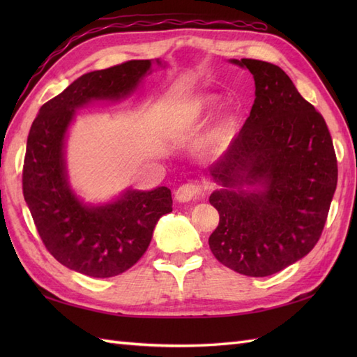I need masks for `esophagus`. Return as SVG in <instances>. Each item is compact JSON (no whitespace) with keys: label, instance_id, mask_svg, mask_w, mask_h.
<instances>
[{"label":"esophagus","instance_id":"obj_1","mask_svg":"<svg viewBox=\"0 0 357 357\" xmlns=\"http://www.w3.org/2000/svg\"><path fill=\"white\" fill-rule=\"evenodd\" d=\"M202 193V185L199 183H185L183 185H179L174 192V196L179 202H188L192 199L199 198Z\"/></svg>","mask_w":357,"mask_h":357}]
</instances>
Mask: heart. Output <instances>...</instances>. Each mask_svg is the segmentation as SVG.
Instances as JSON below:
<instances>
[{"label": "heart", "instance_id": "heart-1", "mask_svg": "<svg viewBox=\"0 0 357 357\" xmlns=\"http://www.w3.org/2000/svg\"><path fill=\"white\" fill-rule=\"evenodd\" d=\"M216 102V98L213 96H206L202 98L199 101V104L196 105V109L192 112V115L188 116V119L192 121H198L204 113L208 112L211 107H213ZM234 130V118L231 115H224L218 119V123L215 124L213 130L210 132L208 136V146L213 150H219L222 149L224 146H227V142L231 139V135Z\"/></svg>", "mask_w": 357, "mask_h": 357}]
</instances>
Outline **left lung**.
<instances>
[{
	"label": "left lung",
	"instance_id": "obj_1",
	"mask_svg": "<svg viewBox=\"0 0 357 357\" xmlns=\"http://www.w3.org/2000/svg\"><path fill=\"white\" fill-rule=\"evenodd\" d=\"M255 104L210 174L225 188L210 204L219 225L208 238L216 259L241 275H275L312 252L337 184V159L324 116L280 67L244 58ZM262 185V192L244 185Z\"/></svg>",
	"mask_w": 357,
	"mask_h": 357
}]
</instances>
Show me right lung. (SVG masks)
I'll list each match as a JSON object with an SVG mask.
<instances>
[{"label": "right lung", "instance_id": "add662e5", "mask_svg": "<svg viewBox=\"0 0 357 357\" xmlns=\"http://www.w3.org/2000/svg\"><path fill=\"white\" fill-rule=\"evenodd\" d=\"M150 69L149 59H132L82 75L43 104L27 136L22 195L43 244L55 259L90 278L127 271L146 253L158 219L170 213V188L128 190L102 207L82 206L67 185L64 136L75 109L90 100L124 96Z\"/></svg>", "mask_w": 357, "mask_h": 357}]
</instances>
